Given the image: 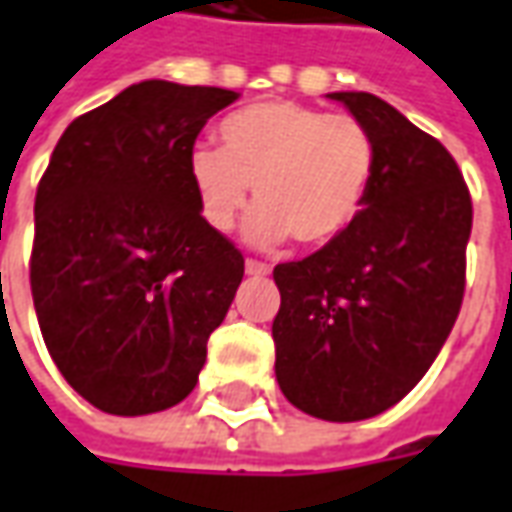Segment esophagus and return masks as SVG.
<instances>
[{"label": "esophagus", "mask_w": 512, "mask_h": 512, "mask_svg": "<svg viewBox=\"0 0 512 512\" xmlns=\"http://www.w3.org/2000/svg\"><path fill=\"white\" fill-rule=\"evenodd\" d=\"M243 269H246V274H252V277H266L269 274V266L266 263H260V260H246L243 263Z\"/></svg>", "instance_id": "obj_1"}]
</instances>
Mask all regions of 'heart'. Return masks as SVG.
<instances>
[{
  "label": "heart",
  "mask_w": 512,
  "mask_h": 512,
  "mask_svg": "<svg viewBox=\"0 0 512 512\" xmlns=\"http://www.w3.org/2000/svg\"><path fill=\"white\" fill-rule=\"evenodd\" d=\"M218 148H193L187 173L198 212L212 232L235 229L249 201L246 238L274 246L285 238L316 249L358 221L378 168L370 128L291 100L232 111L218 125Z\"/></svg>",
  "instance_id": "obj_1"
}]
</instances>
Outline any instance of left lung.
Returning <instances> with one entry per match:
<instances>
[{
  "instance_id": "1",
  "label": "left lung",
  "mask_w": 512,
  "mask_h": 512,
  "mask_svg": "<svg viewBox=\"0 0 512 512\" xmlns=\"http://www.w3.org/2000/svg\"><path fill=\"white\" fill-rule=\"evenodd\" d=\"M378 145L358 221L314 255L274 266L271 336L283 395L353 423L387 412L426 375L460 314L471 193L454 156L370 92H330Z\"/></svg>"
}]
</instances>
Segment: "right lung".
Segmentation results:
<instances>
[{
	"instance_id": "add662e5",
	"label": "right lung",
	"mask_w": 512,
	"mask_h": 512,
	"mask_svg": "<svg viewBox=\"0 0 512 512\" xmlns=\"http://www.w3.org/2000/svg\"><path fill=\"white\" fill-rule=\"evenodd\" d=\"M218 86L142 81L66 128L36 190L30 288L66 384L100 412L184 401L243 280V255L198 212L187 159Z\"/></svg>"
}]
</instances>
